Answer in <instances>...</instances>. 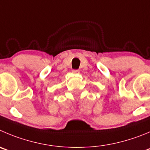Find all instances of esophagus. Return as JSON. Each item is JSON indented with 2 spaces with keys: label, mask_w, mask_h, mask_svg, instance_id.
Segmentation results:
<instances>
[{
  "label": "esophagus",
  "mask_w": 150,
  "mask_h": 150,
  "mask_svg": "<svg viewBox=\"0 0 150 150\" xmlns=\"http://www.w3.org/2000/svg\"><path fill=\"white\" fill-rule=\"evenodd\" d=\"M72 72L73 74H78L80 72V71L78 70V69H73V70H72Z\"/></svg>",
  "instance_id": "1"
}]
</instances>
